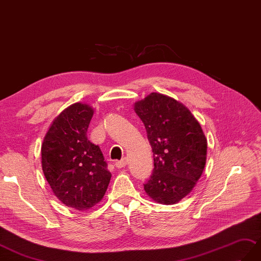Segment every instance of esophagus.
I'll use <instances>...</instances> for the list:
<instances>
[{
    "label": "esophagus",
    "instance_id": "34e87169",
    "mask_svg": "<svg viewBox=\"0 0 261 261\" xmlns=\"http://www.w3.org/2000/svg\"><path fill=\"white\" fill-rule=\"evenodd\" d=\"M114 165H116L117 168H123L126 165V160L125 159H121V160H117L114 162Z\"/></svg>",
    "mask_w": 261,
    "mask_h": 261
}]
</instances>
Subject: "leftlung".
<instances>
[{
    "label": "left lung",
    "mask_w": 261,
    "mask_h": 261,
    "mask_svg": "<svg viewBox=\"0 0 261 261\" xmlns=\"http://www.w3.org/2000/svg\"><path fill=\"white\" fill-rule=\"evenodd\" d=\"M153 152V170L144 190L154 201L173 204L201 177L207 139L191 112L170 96L151 93L135 106Z\"/></svg>",
    "instance_id": "obj_1"
}]
</instances>
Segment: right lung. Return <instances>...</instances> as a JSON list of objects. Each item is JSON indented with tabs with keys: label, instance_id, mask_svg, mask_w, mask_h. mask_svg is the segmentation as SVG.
Wrapping results in <instances>:
<instances>
[{
	"label": "right lung",
	"instance_id": "add662e5",
	"mask_svg": "<svg viewBox=\"0 0 261 261\" xmlns=\"http://www.w3.org/2000/svg\"><path fill=\"white\" fill-rule=\"evenodd\" d=\"M93 109L74 103L53 121L42 144V169L54 195L68 207L87 210L101 201L111 172L87 132Z\"/></svg>",
	"mask_w": 261,
	"mask_h": 261
}]
</instances>
